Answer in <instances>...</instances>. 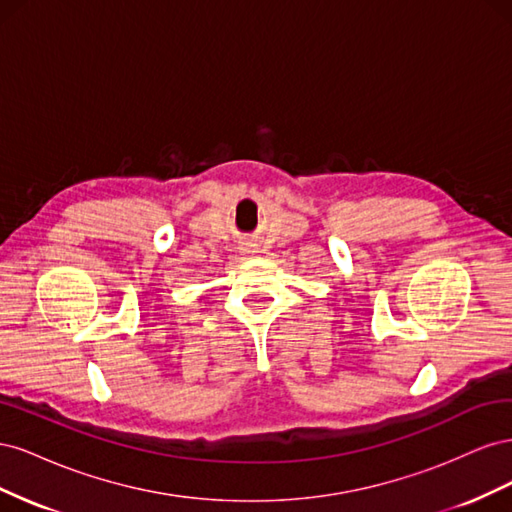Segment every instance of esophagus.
Instances as JSON below:
<instances>
[{
    "mask_svg": "<svg viewBox=\"0 0 512 512\" xmlns=\"http://www.w3.org/2000/svg\"><path fill=\"white\" fill-rule=\"evenodd\" d=\"M239 252H241V256H254V254H258V247H256V243H241Z\"/></svg>",
    "mask_w": 512,
    "mask_h": 512,
    "instance_id": "esophagus-1",
    "label": "esophagus"
}]
</instances>
